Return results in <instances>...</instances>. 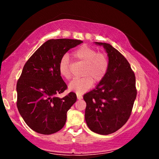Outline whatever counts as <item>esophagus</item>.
Instances as JSON below:
<instances>
[{
	"instance_id": "esophagus-1",
	"label": "esophagus",
	"mask_w": 159,
	"mask_h": 159,
	"mask_svg": "<svg viewBox=\"0 0 159 159\" xmlns=\"http://www.w3.org/2000/svg\"><path fill=\"white\" fill-rule=\"evenodd\" d=\"M77 98L78 99H81L83 98V97L81 95H80V94H77Z\"/></svg>"
}]
</instances>
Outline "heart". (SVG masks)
I'll return each mask as SVG.
<instances>
[{"label":"heart","mask_w":159,"mask_h":159,"mask_svg":"<svg viewBox=\"0 0 159 159\" xmlns=\"http://www.w3.org/2000/svg\"><path fill=\"white\" fill-rule=\"evenodd\" d=\"M73 57L85 64L81 75L69 84V88L78 94L86 92L92 87L93 81L99 83L105 77L109 67V60L105 53L98 51L87 45H83L73 52ZM59 71L61 76L69 80L71 78L69 56L64 55L59 61Z\"/></svg>","instance_id":"obj_1"}]
</instances>
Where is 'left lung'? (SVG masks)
Instances as JSON below:
<instances>
[{
  "mask_svg": "<svg viewBox=\"0 0 159 159\" xmlns=\"http://www.w3.org/2000/svg\"><path fill=\"white\" fill-rule=\"evenodd\" d=\"M105 49L109 67L95 89L86 93L85 119L94 133L109 134L122 127L130 118L136 99L135 76L122 54L109 43L95 42Z\"/></svg>",
  "mask_w": 159,
  "mask_h": 159,
  "instance_id": "left-lung-1",
  "label": "left lung"
}]
</instances>
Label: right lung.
Instances as JSON below:
<instances>
[{"mask_svg": "<svg viewBox=\"0 0 159 159\" xmlns=\"http://www.w3.org/2000/svg\"><path fill=\"white\" fill-rule=\"evenodd\" d=\"M82 43L48 40L24 66L17 83V107L27 125L38 133H57L65 125L66 113L77 98L73 92L62 98L57 96L67 88L59 71V61L67 51Z\"/></svg>", "mask_w": 159, "mask_h": 159, "instance_id": "right-lung-1", "label": "right lung"}]
</instances>
